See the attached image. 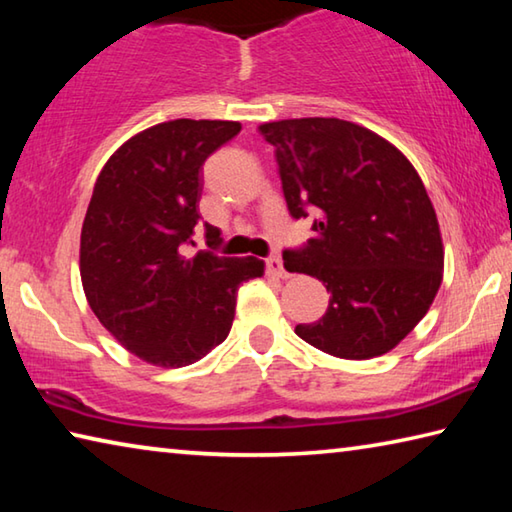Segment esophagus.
Segmentation results:
<instances>
[{"mask_svg":"<svg viewBox=\"0 0 512 512\" xmlns=\"http://www.w3.org/2000/svg\"><path fill=\"white\" fill-rule=\"evenodd\" d=\"M266 268H268V273H273V275H277V277H282V280H284V277H289V273L284 271L280 255L268 257V259H266Z\"/></svg>","mask_w":512,"mask_h":512,"instance_id":"1","label":"esophagus"}]
</instances>
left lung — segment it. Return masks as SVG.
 <instances>
[{"label": "left lung", "instance_id": "obj_1", "mask_svg": "<svg viewBox=\"0 0 512 512\" xmlns=\"http://www.w3.org/2000/svg\"><path fill=\"white\" fill-rule=\"evenodd\" d=\"M259 133L275 146L289 214H314V237L284 250V268L329 291L325 316L296 334L339 359L391 352L443 282V237L418 171L384 137L336 117L271 121Z\"/></svg>", "mask_w": 512, "mask_h": 512}]
</instances>
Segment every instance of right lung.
Wrapping results in <instances>:
<instances>
[{"label":"right lung","instance_id":"add662e5","mask_svg":"<svg viewBox=\"0 0 512 512\" xmlns=\"http://www.w3.org/2000/svg\"><path fill=\"white\" fill-rule=\"evenodd\" d=\"M239 121L173 119L133 135L103 164L81 230V282L94 316L146 363L180 368L225 341L257 257L194 246L205 160ZM207 246L219 230L205 223Z\"/></svg>","mask_w":512,"mask_h":512}]
</instances>
